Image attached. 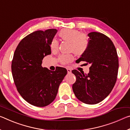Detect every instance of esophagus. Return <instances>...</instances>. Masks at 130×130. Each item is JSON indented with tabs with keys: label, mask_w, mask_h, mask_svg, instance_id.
<instances>
[{
	"label": "esophagus",
	"mask_w": 130,
	"mask_h": 130,
	"mask_svg": "<svg viewBox=\"0 0 130 130\" xmlns=\"http://www.w3.org/2000/svg\"><path fill=\"white\" fill-rule=\"evenodd\" d=\"M67 69L68 73H71L72 72V70H71V69L68 68H67Z\"/></svg>",
	"instance_id": "obj_1"
}]
</instances>
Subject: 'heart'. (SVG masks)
Listing matches in <instances>:
<instances>
[{
    "mask_svg": "<svg viewBox=\"0 0 130 130\" xmlns=\"http://www.w3.org/2000/svg\"><path fill=\"white\" fill-rule=\"evenodd\" d=\"M59 36L62 40L70 43V51H73L77 55H82L87 50L89 41L85 34H81L79 30L72 29H63L59 32ZM59 43L56 39H53L51 43L52 50H57L58 48ZM58 59L62 64H68L74 59L73 54H61Z\"/></svg>",
    "mask_w": 130,
    "mask_h": 130,
    "instance_id": "heart-1",
    "label": "heart"
}]
</instances>
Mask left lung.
Masks as SVG:
<instances>
[{
    "label": "left lung",
    "mask_w": 130,
    "mask_h": 130,
    "mask_svg": "<svg viewBox=\"0 0 130 130\" xmlns=\"http://www.w3.org/2000/svg\"><path fill=\"white\" fill-rule=\"evenodd\" d=\"M89 45L87 50L77 59L90 63L88 74L72 71L76 77L73 84L74 94L78 100L86 104L101 102L112 91L117 80L119 59L112 41L101 33L88 34Z\"/></svg>",
    "instance_id": "left-lung-1"
}]
</instances>
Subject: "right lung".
Segmentation results:
<instances>
[{"instance_id": "add662e5", "label": "right lung", "mask_w": 130, "mask_h": 130, "mask_svg": "<svg viewBox=\"0 0 130 130\" xmlns=\"http://www.w3.org/2000/svg\"><path fill=\"white\" fill-rule=\"evenodd\" d=\"M57 32L55 29L32 32L22 39L14 52L11 63L14 83L22 97L34 106L50 104L67 73L64 68L52 71L42 67L43 58L51 53V43Z\"/></svg>"}]
</instances>
